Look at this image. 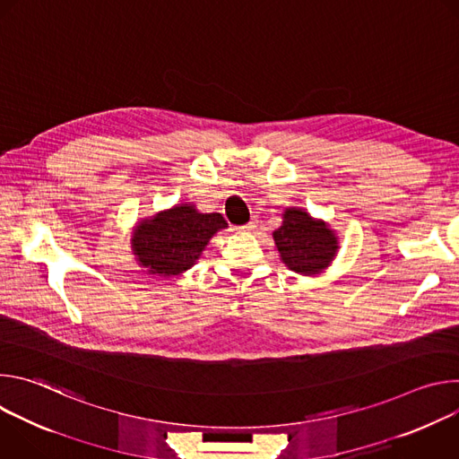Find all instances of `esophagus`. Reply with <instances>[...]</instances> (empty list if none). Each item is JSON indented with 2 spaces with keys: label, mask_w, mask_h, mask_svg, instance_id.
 Segmentation results:
<instances>
[{
  "label": "esophagus",
  "mask_w": 459,
  "mask_h": 459,
  "mask_svg": "<svg viewBox=\"0 0 459 459\" xmlns=\"http://www.w3.org/2000/svg\"><path fill=\"white\" fill-rule=\"evenodd\" d=\"M255 227H257V218H255V216H252V220H250L247 225H243L245 230H254Z\"/></svg>",
  "instance_id": "34e87169"
}]
</instances>
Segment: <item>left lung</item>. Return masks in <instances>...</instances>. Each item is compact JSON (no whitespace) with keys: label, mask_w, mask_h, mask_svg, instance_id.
Instances as JSON below:
<instances>
[{"label":"left lung","mask_w":459,"mask_h":459,"mask_svg":"<svg viewBox=\"0 0 459 459\" xmlns=\"http://www.w3.org/2000/svg\"><path fill=\"white\" fill-rule=\"evenodd\" d=\"M273 236L283 264L290 271L307 276L321 273L338 248L334 232L299 209H287L281 227Z\"/></svg>","instance_id":"left-lung-1"}]
</instances>
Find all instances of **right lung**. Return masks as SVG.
Wrapping results in <instances>:
<instances>
[{"instance_id":"right-lung-1","label":"right lung","mask_w":459,"mask_h":459,"mask_svg":"<svg viewBox=\"0 0 459 459\" xmlns=\"http://www.w3.org/2000/svg\"><path fill=\"white\" fill-rule=\"evenodd\" d=\"M221 214H202L192 205L174 207L138 225L133 245L151 274L176 276L194 265L209 239L225 229Z\"/></svg>"}]
</instances>
